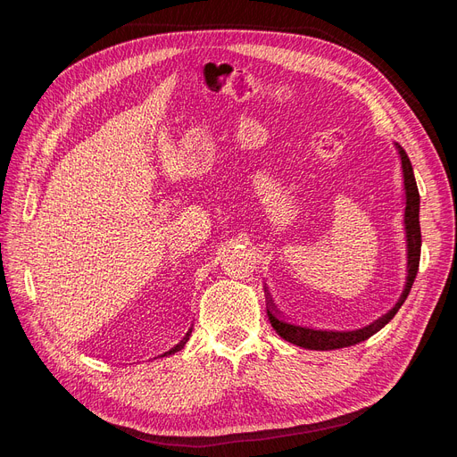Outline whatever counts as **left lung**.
Listing matches in <instances>:
<instances>
[{
	"mask_svg": "<svg viewBox=\"0 0 457 457\" xmlns=\"http://www.w3.org/2000/svg\"><path fill=\"white\" fill-rule=\"evenodd\" d=\"M396 150L400 154V160H403V175H404V195H406V210H404V225H406V242H408V278H406V287L403 297L398 299L396 305L386 312L385 316L378 318L376 322L362 328V329H354V331H326V329H311V328H301L287 324L280 320L278 316H274L272 311L267 309L269 320L272 328L276 329L282 339L299 345L303 349H311V351H331V349H343V347H351V345H356L361 341H366L373 334L393 320V316L398 312V309L403 307V303L406 301L411 284L416 280V274L420 269V253H421V228H420V192L416 185V177H413V170L410 158L404 152V148L396 145ZM270 303V299H269Z\"/></svg>",
	"mask_w": 457,
	"mask_h": 457,
	"instance_id": "left-lung-1",
	"label": "left lung"
}]
</instances>
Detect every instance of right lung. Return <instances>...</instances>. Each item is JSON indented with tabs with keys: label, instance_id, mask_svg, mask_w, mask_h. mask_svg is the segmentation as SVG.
Wrapping results in <instances>:
<instances>
[{
	"label": "right lung",
	"instance_id": "obj_1",
	"mask_svg": "<svg viewBox=\"0 0 457 457\" xmlns=\"http://www.w3.org/2000/svg\"><path fill=\"white\" fill-rule=\"evenodd\" d=\"M187 337H188V334H187ZM187 337H185V341H181V343H179V345H175V347L170 351V353H165V356H168V354H173V353H177V351H181L183 347H185V343H187Z\"/></svg>",
	"mask_w": 457,
	"mask_h": 457
}]
</instances>
